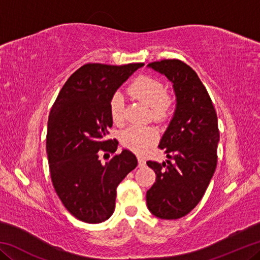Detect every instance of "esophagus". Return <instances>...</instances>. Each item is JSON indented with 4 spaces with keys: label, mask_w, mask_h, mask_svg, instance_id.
Wrapping results in <instances>:
<instances>
[{
    "label": "esophagus",
    "mask_w": 260,
    "mask_h": 260,
    "mask_svg": "<svg viewBox=\"0 0 260 260\" xmlns=\"http://www.w3.org/2000/svg\"><path fill=\"white\" fill-rule=\"evenodd\" d=\"M138 160H139V166H144L146 165V159L142 156H139L138 157Z\"/></svg>",
    "instance_id": "obj_1"
}]
</instances>
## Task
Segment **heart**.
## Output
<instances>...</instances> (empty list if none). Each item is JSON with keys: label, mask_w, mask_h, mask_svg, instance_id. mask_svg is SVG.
<instances>
[{"label": "heart", "mask_w": 260, "mask_h": 260, "mask_svg": "<svg viewBox=\"0 0 260 260\" xmlns=\"http://www.w3.org/2000/svg\"><path fill=\"white\" fill-rule=\"evenodd\" d=\"M128 93L134 99L149 107L150 116L155 121H162L172 113L174 96L165 90L161 81L151 77L141 76L134 79L128 86ZM110 114L113 122L124 121V100L119 93H114L109 103ZM121 142L135 152H143L155 143L157 132L149 126H131L121 133Z\"/></svg>", "instance_id": "1"}]
</instances>
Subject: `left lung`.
<instances>
[{
	"label": "left lung",
	"instance_id": "left-lung-1",
	"mask_svg": "<svg viewBox=\"0 0 260 260\" xmlns=\"http://www.w3.org/2000/svg\"><path fill=\"white\" fill-rule=\"evenodd\" d=\"M172 81L177 96L173 119L158 148L170 160H148L156 182L147 191V205L157 218L187 215L204 196L217 167L219 128L212 101L193 70L179 59L149 64Z\"/></svg>",
	"mask_w": 260,
	"mask_h": 260
}]
</instances>
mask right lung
Listing matches in <instances>:
<instances>
[{"label":"right lung","instance_id":"obj_1","mask_svg":"<svg viewBox=\"0 0 260 260\" xmlns=\"http://www.w3.org/2000/svg\"><path fill=\"white\" fill-rule=\"evenodd\" d=\"M143 65H82L64 83L50 110L46 147L51 181L67 210L83 222L111 217L117 186L138 165L133 152L116 153L118 141L108 139L112 127L109 103ZM101 151L113 157L102 163Z\"/></svg>","mask_w":260,"mask_h":260}]
</instances>
